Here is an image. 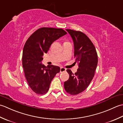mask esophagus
I'll return each instance as SVG.
<instances>
[{
  "mask_svg": "<svg viewBox=\"0 0 123 123\" xmlns=\"http://www.w3.org/2000/svg\"><path fill=\"white\" fill-rule=\"evenodd\" d=\"M66 71V68H63V67H61V68H60V72L61 73H63Z\"/></svg>",
  "mask_w": 123,
  "mask_h": 123,
  "instance_id": "obj_1",
  "label": "esophagus"
}]
</instances>
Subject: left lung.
<instances>
[{
    "mask_svg": "<svg viewBox=\"0 0 123 123\" xmlns=\"http://www.w3.org/2000/svg\"><path fill=\"white\" fill-rule=\"evenodd\" d=\"M74 43L75 63L79 64L77 72L73 74L67 69L69 78L64 82L67 93L77 95L89 85L95 75L98 63V55L95 46L88 36L80 31L67 29Z\"/></svg>",
    "mask_w": 123,
    "mask_h": 123,
    "instance_id": "1",
    "label": "left lung"
}]
</instances>
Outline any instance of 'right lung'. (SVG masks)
Returning a JSON list of instances; mask_svg holds the SVG:
<instances>
[{
  "label": "right lung",
  "mask_w": 123,
  "mask_h": 123,
  "mask_svg": "<svg viewBox=\"0 0 123 123\" xmlns=\"http://www.w3.org/2000/svg\"><path fill=\"white\" fill-rule=\"evenodd\" d=\"M67 33L61 28L42 27L35 31L26 42L23 48L22 64L28 85L37 95L48 92L52 80L60 71V68L42 65L44 53L52 43Z\"/></svg>",
  "instance_id": "obj_1"
}]
</instances>
